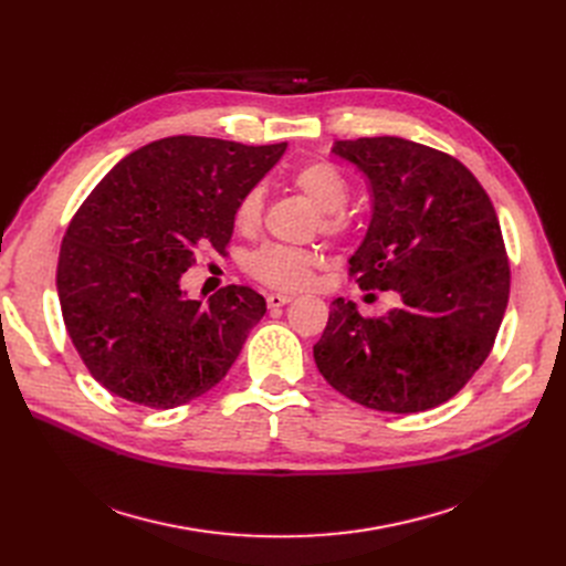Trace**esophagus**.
I'll return each mask as SVG.
<instances>
[{
	"mask_svg": "<svg viewBox=\"0 0 566 566\" xmlns=\"http://www.w3.org/2000/svg\"><path fill=\"white\" fill-rule=\"evenodd\" d=\"M293 301V295H289V293H271L265 298V303H268V307L271 310H275V307H284V305H289Z\"/></svg>",
	"mask_w": 566,
	"mask_h": 566,
	"instance_id": "esophagus-1",
	"label": "esophagus"
}]
</instances>
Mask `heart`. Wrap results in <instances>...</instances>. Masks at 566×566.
Here are the masks:
<instances>
[{"label": "heart", "instance_id": "1", "mask_svg": "<svg viewBox=\"0 0 566 566\" xmlns=\"http://www.w3.org/2000/svg\"><path fill=\"white\" fill-rule=\"evenodd\" d=\"M293 186L298 188L316 208L318 224L325 233H344L348 216L344 206L350 197L346 176L331 163H310L293 174ZM263 213V188H250L235 203L233 222L241 231H254ZM321 254L307 248L291 245H263L250 261V273L275 289H303L312 282L314 271L321 265Z\"/></svg>", "mask_w": 566, "mask_h": 566}]
</instances>
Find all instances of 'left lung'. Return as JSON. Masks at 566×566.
<instances>
[{
    "instance_id": "left-lung-1",
    "label": "left lung",
    "mask_w": 566,
    "mask_h": 566,
    "mask_svg": "<svg viewBox=\"0 0 566 566\" xmlns=\"http://www.w3.org/2000/svg\"><path fill=\"white\" fill-rule=\"evenodd\" d=\"M333 154L371 188V222L348 273L399 305L365 318L333 301L314 363L374 410L420 412L452 399L493 348L510 301L495 208L457 158L401 137L339 139Z\"/></svg>"
}]
</instances>
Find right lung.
<instances>
[{
	"label": "right lung",
	"instance_id": "1",
	"mask_svg": "<svg viewBox=\"0 0 566 566\" xmlns=\"http://www.w3.org/2000/svg\"><path fill=\"white\" fill-rule=\"evenodd\" d=\"M284 151L286 142L165 137L116 163L84 199L59 252L56 293L73 346L105 390L174 408L227 376L265 314L263 295L231 284L192 301L181 277L201 248L224 254L238 199Z\"/></svg>",
	"mask_w": 566,
	"mask_h": 566
}]
</instances>
